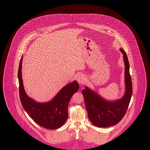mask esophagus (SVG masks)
<instances>
[{"instance_id": "obj_1", "label": "esophagus", "mask_w": 150, "mask_h": 150, "mask_svg": "<svg viewBox=\"0 0 150 150\" xmlns=\"http://www.w3.org/2000/svg\"><path fill=\"white\" fill-rule=\"evenodd\" d=\"M77 80L79 84H82L86 82V77L83 74H79L77 77Z\"/></svg>"}]
</instances>
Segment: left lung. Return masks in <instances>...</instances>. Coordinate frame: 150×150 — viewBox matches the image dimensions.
Segmentation results:
<instances>
[{"instance_id":"obj_1","label":"left lung","mask_w":150,"mask_h":150,"mask_svg":"<svg viewBox=\"0 0 150 150\" xmlns=\"http://www.w3.org/2000/svg\"><path fill=\"white\" fill-rule=\"evenodd\" d=\"M120 51L125 64V92L123 97L111 101L104 99L87 86L82 91L88 118L97 127L107 128L117 124L124 117L131 99L132 84L128 59L125 51L122 48Z\"/></svg>"}]
</instances>
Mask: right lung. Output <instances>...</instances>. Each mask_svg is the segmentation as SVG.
<instances>
[{"mask_svg":"<svg viewBox=\"0 0 150 150\" xmlns=\"http://www.w3.org/2000/svg\"><path fill=\"white\" fill-rule=\"evenodd\" d=\"M20 61L18 71L19 92L22 105L29 117L38 125L48 129L61 127L68 117L69 102L74 93L79 89L77 81H74L64 86L50 101L38 102L26 93L22 78V62Z\"/></svg>","mask_w":150,"mask_h":150,"instance_id":"1","label":"right lung"}]
</instances>
